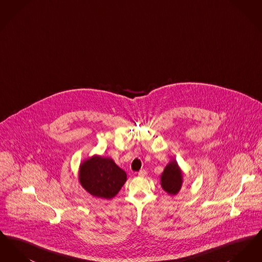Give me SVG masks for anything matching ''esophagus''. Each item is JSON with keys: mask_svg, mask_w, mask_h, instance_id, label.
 <instances>
[{"mask_svg": "<svg viewBox=\"0 0 262 262\" xmlns=\"http://www.w3.org/2000/svg\"><path fill=\"white\" fill-rule=\"evenodd\" d=\"M147 174V172L145 171V170H140L139 172H138V176L139 177H145Z\"/></svg>", "mask_w": 262, "mask_h": 262, "instance_id": "34e87169", "label": "esophagus"}]
</instances>
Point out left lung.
Segmentation results:
<instances>
[{"mask_svg": "<svg viewBox=\"0 0 262 262\" xmlns=\"http://www.w3.org/2000/svg\"><path fill=\"white\" fill-rule=\"evenodd\" d=\"M183 184V173L176 160H172L165 167L161 174V187L169 194L176 195Z\"/></svg>", "mask_w": 262, "mask_h": 262, "instance_id": "8db88e82", "label": "left lung"}]
</instances>
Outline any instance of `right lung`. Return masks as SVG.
Wrapping results in <instances>:
<instances>
[{
    "instance_id": "1",
    "label": "right lung",
    "mask_w": 262,
    "mask_h": 262,
    "mask_svg": "<svg viewBox=\"0 0 262 262\" xmlns=\"http://www.w3.org/2000/svg\"><path fill=\"white\" fill-rule=\"evenodd\" d=\"M78 179L93 196L111 200L124 186L126 174L111 158L94 155L80 164Z\"/></svg>"
}]
</instances>
